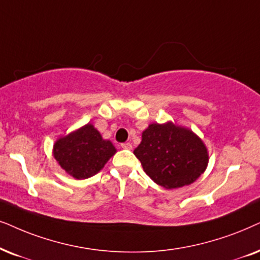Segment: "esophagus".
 <instances>
[{
    "label": "esophagus",
    "instance_id": "1",
    "mask_svg": "<svg viewBox=\"0 0 260 260\" xmlns=\"http://www.w3.org/2000/svg\"><path fill=\"white\" fill-rule=\"evenodd\" d=\"M122 148H123V149H127V150H130V149H133V144L129 143V142L123 143V144H122Z\"/></svg>",
    "mask_w": 260,
    "mask_h": 260
}]
</instances>
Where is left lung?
Segmentation results:
<instances>
[{
	"label": "left lung",
	"instance_id": "obj_1",
	"mask_svg": "<svg viewBox=\"0 0 260 260\" xmlns=\"http://www.w3.org/2000/svg\"><path fill=\"white\" fill-rule=\"evenodd\" d=\"M134 154L150 179L168 190L196 181L209 162L203 141L172 122L150 124Z\"/></svg>",
	"mask_w": 260,
	"mask_h": 260
}]
</instances>
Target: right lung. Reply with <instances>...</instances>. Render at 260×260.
<instances>
[{"label":"right lung","mask_w":260,"mask_h":260,"mask_svg":"<svg viewBox=\"0 0 260 260\" xmlns=\"http://www.w3.org/2000/svg\"><path fill=\"white\" fill-rule=\"evenodd\" d=\"M111 141L104 140L92 124H86L53 144V157L75 179H87L101 171L116 154Z\"/></svg>","instance_id":"add662e5"}]
</instances>
